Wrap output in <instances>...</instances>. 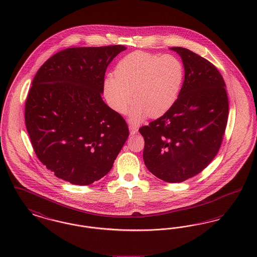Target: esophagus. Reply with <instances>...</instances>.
<instances>
[{
	"mask_svg": "<svg viewBox=\"0 0 257 257\" xmlns=\"http://www.w3.org/2000/svg\"><path fill=\"white\" fill-rule=\"evenodd\" d=\"M129 131H130V135L137 134L138 128L134 126V125H129Z\"/></svg>",
	"mask_w": 257,
	"mask_h": 257,
	"instance_id": "1",
	"label": "esophagus"
}]
</instances>
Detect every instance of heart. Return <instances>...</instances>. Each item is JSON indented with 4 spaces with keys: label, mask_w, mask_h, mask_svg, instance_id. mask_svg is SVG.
<instances>
[{
    "label": "heart",
    "mask_w": 257,
    "mask_h": 257,
    "mask_svg": "<svg viewBox=\"0 0 257 257\" xmlns=\"http://www.w3.org/2000/svg\"><path fill=\"white\" fill-rule=\"evenodd\" d=\"M183 80V63L177 57L136 51L117 62L114 76L105 78L104 94L110 107L120 113L126 112L134 97L129 119L137 124L148 114L158 117L170 110Z\"/></svg>",
    "instance_id": "obj_1"
}]
</instances>
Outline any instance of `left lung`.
<instances>
[{"mask_svg": "<svg viewBox=\"0 0 257 257\" xmlns=\"http://www.w3.org/2000/svg\"><path fill=\"white\" fill-rule=\"evenodd\" d=\"M183 62V86L175 103L158 119L140 128L148 171L179 183L203 171L217 155L228 117L225 84L207 60L182 47H171Z\"/></svg>", "mask_w": 257, "mask_h": 257, "instance_id": "1", "label": "left lung"}]
</instances>
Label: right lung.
I'll return each instance as SVG.
<instances>
[{
	"mask_svg": "<svg viewBox=\"0 0 257 257\" xmlns=\"http://www.w3.org/2000/svg\"><path fill=\"white\" fill-rule=\"evenodd\" d=\"M122 45L67 48L36 74L25 121L39 161L62 180L86 186L104 177L128 136L122 116L103 101L105 72Z\"/></svg>",
	"mask_w": 257,
	"mask_h": 257,
	"instance_id": "add662e5",
	"label": "right lung"
}]
</instances>
